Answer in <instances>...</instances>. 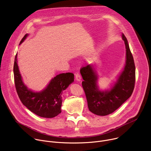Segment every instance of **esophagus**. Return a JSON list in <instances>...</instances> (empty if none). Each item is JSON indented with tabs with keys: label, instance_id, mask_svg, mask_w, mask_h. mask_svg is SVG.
<instances>
[{
	"label": "esophagus",
	"instance_id": "34e87169",
	"mask_svg": "<svg viewBox=\"0 0 151 151\" xmlns=\"http://www.w3.org/2000/svg\"><path fill=\"white\" fill-rule=\"evenodd\" d=\"M75 75V78H76V79L78 81H81V75L79 74V73L77 72V73H76Z\"/></svg>",
	"mask_w": 151,
	"mask_h": 151
}]
</instances>
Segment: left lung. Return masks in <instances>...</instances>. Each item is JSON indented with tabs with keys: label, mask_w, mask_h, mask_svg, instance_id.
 <instances>
[{
	"label": "left lung",
	"mask_w": 151,
	"mask_h": 151,
	"mask_svg": "<svg viewBox=\"0 0 151 151\" xmlns=\"http://www.w3.org/2000/svg\"><path fill=\"white\" fill-rule=\"evenodd\" d=\"M122 36L126 48V64L110 91L99 90L96 83L97 77L90 65L83 66L80 69L83 79L82 85L88 109L97 115L105 116L115 111L132 96L134 88L136 68L134 59L126 37L124 34Z\"/></svg>",
	"instance_id": "8db88e82"
}]
</instances>
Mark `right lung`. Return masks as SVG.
<instances>
[{"label":"right lung","instance_id":"add662e5","mask_svg":"<svg viewBox=\"0 0 151 151\" xmlns=\"http://www.w3.org/2000/svg\"><path fill=\"white\" fill-rule=\"evenodd\" d=\"M27 34L21 39V44L27 36ZM17 53L15 57L14 74L15 86L18 96L22 103L31 112L43 117L51 118L61 113L62 93L73 82L72 73H61L55 76L47 87L41 92L34 93L29 90L22 81L17 64Z\"/></svg>","mask_w":151,"mask_h":151}]
</instances>
